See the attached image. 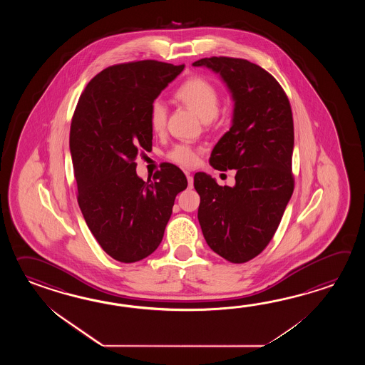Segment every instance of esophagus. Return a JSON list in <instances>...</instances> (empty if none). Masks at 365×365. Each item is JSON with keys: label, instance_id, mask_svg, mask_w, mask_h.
<instances>
[{"label": "esophagus", "instance_id": "34e87169", "mask_svg": "<svg viewBox=\"0 0 365 365\" xmlns=\"http://www.w3.org/2000/svg\"><path fill=\"white\" fill-rule=\"evenodd\" d=\"M186 179H187V187L192 189L193 187L194 179L190 173H186Z\"/></svg>", "mask_w": 365, "mask_h": 365}]
</instances>
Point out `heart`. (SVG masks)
<instances>
[{"label":"heart","mask_w":365,"mask_h":365,"mask_svg":"<svg viewBox=\"0 0 365 365\" xmlns=\"http://www.w3.org/2000/svg\"><path fill=\"white\" fill-rule=\"evenodd\" d=\"M175 99L193 110L203 123L212 121L219 113L220 96L215 86L202 77L187 78L178 87L173 93ZM148 123L153 132L159 134L163 132L167 124V110L162 101H156L148 110ZM170 158L185 167H192L197 163V150L186 145H179L170 153Z\"/></svg>","instance_id":"b5f03b06"}]
</instances>
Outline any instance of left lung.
Instances as JSON below:
<instances>
[{"instance_id": "1", "label": "left lung", "mask_w": 365, "mask_h": 365, "mask_svg": "<svg viewBox=\"0 0 365 365\" xmlns=\"http://www.w3.org/2000/svg\"><path fill=\"white\" fill-rule=\"evenodd\" d=\"M217 73L233 101L232 126L210 156L215 170H236V184L194 175L198 220L210 248L232 264L258 256L274 236L294 192V120L287 95L253 62L210 57L193 62Z\"/></svg>"}]
</instances>
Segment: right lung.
<instances>
[{"mask_svg":"<svg viewBox=\"0 0 365 365\" xmlns=\"http://www.w3.org/2000/svg\"><path fill=\"white\" fill-rule=\"evenodd\" d=\"M182 70L155 60L109 66L86 86L71 120L78 205L103 250L124 264L155 252L175 198L187 186L173 164L143 181L134 162L153 146L151 104Z\"/></svg>","mask_w":365,"mask_h":365,"instance_id":"right-lung-1","label":"right lung"}]
</instances>
